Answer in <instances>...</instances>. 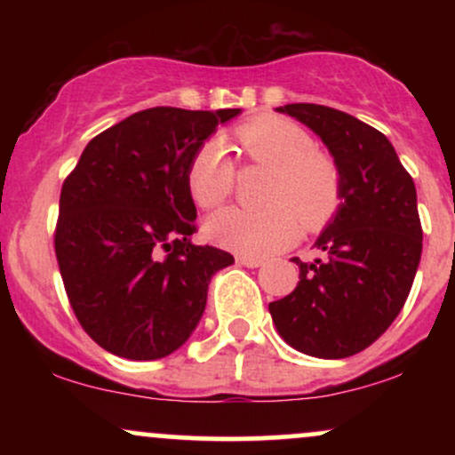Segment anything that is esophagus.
Wrapping results in <instances>:
<instances>
[{"instance_id": "34e87169", "label": "esophagus", "mask_w": 455, "mask_h": 455, "mask_svg": "<svg viewBox=\"0 0 455 455\" xmlns=\"http://www.w3.org/2000/svg\"><path fill=\"white\" fill-rule=\"evenodd\" d=\"M237 263H239V265H243V267L254 269V267H260V265H263V259H254V257H237Z\"/></svg>"}]
</instances>
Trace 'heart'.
Instances as JSON below:
<instances>
[{"instance_id": "obj_1", "label": "heart", "mask_w": 455, "mask_h": 455, "mask_svg": "<svg viewBox=\"0 0 455 455\" xmlns=\"http://www.w3.org/2000/svg\"><path fill=\"white\" fill-rule=\"evenodd\" d=\"M239 148L250 162L269 166L263 210L227 207L205 222L213 243L252 257H263L293 243L301 222L321 227L340 203V169L304 128L278 115L250 119L235 130ZM186 186L201 210H216L235 188V164L227 145L210 139L198 145L186 171Z\"/></svg>"}]
</instances>
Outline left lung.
Wrapping results in <instances>:
<instances>
[{"mask_svg":"<svg viewBox=\"0 0 455 455\" xmlns=\"http://www.w3.org/2000/svg\"><path fill=\"white\" fill-rule=\"evenodd\" d=\"M306 124L340 169L336 216L318 235L321 259H293L299 282L269 312L299 353L342 359L363 351L400 315L421 259L412 177L383 132L323 104L275 108Z\"/></svg>","mask_w":455,"mask_h":455,"instance_id":"1","label":"left lung"}]
</instances>
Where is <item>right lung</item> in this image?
<instances>
[{
	"mask_svg": "<svg viewBox=\"0 0 455 455\" xmlns=\"http://www.w3.org/2000/svg\"><path fill=\"white\" fill-rule=\"evenodd\" d=\"M239 113L145 108L93 137L66 177L55 257L78 323L104 351L134 362L177 351L205 312L212 275L233 265L190 242L186 171Z\"/></svg>",
	"mask_w": 455,
	"mask_h": 455,
	"instance_id": "right-lung-1",
	"label": "right lung"
}]
</instances>
